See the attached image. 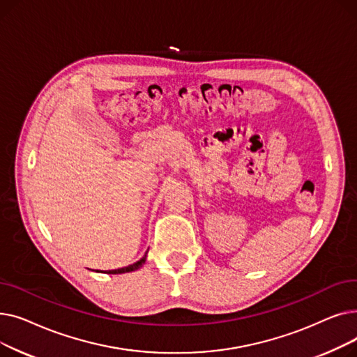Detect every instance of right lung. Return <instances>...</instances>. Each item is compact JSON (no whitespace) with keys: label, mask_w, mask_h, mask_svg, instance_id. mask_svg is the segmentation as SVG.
I'll return each mask as SVG.
<instances>
[{"label":"right lung","mask_w":357,"mask_h":357,"mask_svg":"<svg viewBox=\"0 0 357 357\" xmlns=\"http://www.w3.org/2000/svg\"><path fill=\"white\" fill-rule=\"evenodd\" d=\"M144 261H146V255L140 259V260H137L136 264H133V265H128V266H126V268H121V269H116V271H108L107 273H109V275H119V273H127V272H133V271H137V269H140L143 265H144Z\"/></svg>","instance_id":"right-lung-1"}]
</instances>
